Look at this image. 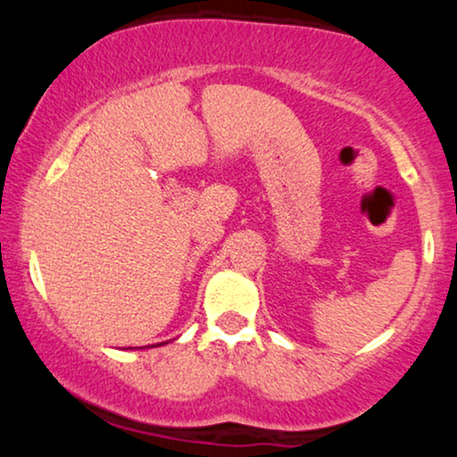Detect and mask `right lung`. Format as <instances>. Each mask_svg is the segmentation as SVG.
Instances as JSON below:
<instances>
[{
  "label": "right lung",
  "mask_w": 457,
  "mask_h": 457,
  "mask_svg": "<svg viewBox=\"0 0 457 457\" xmlns=\"http://www.w3.org/2000/svg\"><path fill=\"white\" fill-rule=\"evenodd\" d=\"M156 345H162V344H156ZM152 348H154V345H152Z\"/></svg>",
  "instance_id": "obj_1"
}]
</instances>
